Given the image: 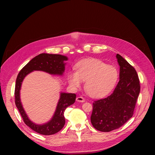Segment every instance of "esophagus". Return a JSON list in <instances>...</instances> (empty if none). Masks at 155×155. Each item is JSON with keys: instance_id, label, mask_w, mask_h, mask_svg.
Here are the masks:
<instances>
[{"instance_id": "34e87169", "label": "esophagus", "mask_w": 155, "mask_h": 155, "mask_svg": "<svg viewBox=\"0 0 155 155\" xmlns=\"http://www.w3.org/2000/svg\"><path fill=\"white\" fill-rule=\"evenodd\" d=\"M76 101L77 102H84L85 101L84 98H83L82 97H77Z\"/></svg>"}]
</instances>
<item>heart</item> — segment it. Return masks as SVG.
<instances>
[{
	"label": "heart",
	"instance_id": "obj_1",
	"mask_svg": "<svg viewBox=\"0 0 155 155\" xmlns=\"http://www.w3.org/2000/svg\"><path fill=\"white\" fill-rule=\"evenodd\" d=\"M75 71L68 73L70 85L78 88L85 81V88L92 98H101L107 95L114 87L118 78L115 67L97 58H85L75 65Z\"/></svg>",
	"mask_w": 155,
	"mask_h": 155
}]
</instances>
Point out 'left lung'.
<instances>
[{
    "instance_id": "obj_1",
    "label": "left lung",
    "mask_w": 155,
    "mask_h": 155,
    "mask_svg": "<svg viewBox=\"0 0 155 155\" xmlns=\"http://www.w3.org/2000/svg\"><path fill=\"white\" fill-rule=\"evenodd\" d=\"M119 65V81L111 95L93 103L91 117L94 127L109 132L123 126L133 117L140 92L137 72L123 56L116 54Z\"/></svg>"
}]
</instances>
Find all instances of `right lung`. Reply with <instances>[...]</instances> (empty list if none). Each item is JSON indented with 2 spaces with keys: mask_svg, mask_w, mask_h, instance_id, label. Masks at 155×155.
<instances>
[{
  "mask_svg": "<svg viewBox=\"0 0 155 155\" xmlns=\"http://www.w3.org/2000/svg\"><path fill=\"white\" fill-rule=\"evenodd\" d=\"M68 57L61 54L41 53L35 56L20 71L16 79L15 87V104L25 124L36 133L43 135H51L60 131L65 124L64 112L74 104L76 94L60 92V99L51 119L43 124H37L31 121L24 110L21 101L20 91L22 82L28 74L33 71H42L50 75L62 76L65 70V61Z\"/></svg>",
  "mask_w": 155,
  "mask_h": 155,
  "instance_id": "obj_1",
  "label": "right lung"
}]
</instances>
